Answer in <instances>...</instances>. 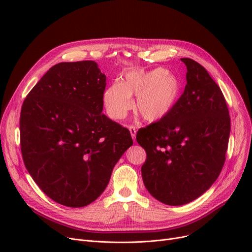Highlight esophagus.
<instances>
[{
    "label": "esophagus",
    "mask_w": 252,
    "mask_h": 252,
    "mask_svg": "<svg viewBox=\"0 0 252 252\" xmlns=\"http://www.w3.org/2000/svg\"><path fill=\"white\" fill-rule=\"evenodd\" d=\"M128 129H129V131H130V136H131V138H133V140L135 141V139H136V134H137V129H136V127H135L134 126H128Z\"/></svg>",
    "instance_id": "1"
}]
</instances>
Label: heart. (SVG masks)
Listing matches in <instances>:
<instances>
[{
  "label": "heart",
  "instance_id": "heart-1",
  "mask_svg": "<svg viewBox=\"0 0 252 252\" xmlns=\"http://www.w3.org/2000/svg\"><path fill=\"white\" fill-rule=\"evenodd\" d=\"M183 92V84L175 72L155 68L130 71L123 83L111 84L103 93V104L108 116L122 121L134 108L131 96H137V109L145 122L156 123L175 108Z\"/></svg>",
  "mask_w": 252,
  "mask_h": 252
}]
</instances>
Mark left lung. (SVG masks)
<instances>
[{
    "mask_svg": "<svg viewBox=\"0 0 252 252\" xmlns=\"http://www.w3.org/2000/svg\"><path fill=\"white\" fill-rule=\"evenodd\" d=\"M187 85L161 121L141 128L137 142L147 158L141 171L145 187L167 205L187 204L207 191L226 160L231 121L224 97L202 65L181 59Z\"/></svg>",
    "mask_w": 252,
    "mask_h": 252,
    "instance_id": "left-lung-1",
    "label": "left lung"
}]
</instances>
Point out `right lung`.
I'll return each mask as SVG.
<instances>
[{
  "instance_id": "right-lung-1",
  "label": "right lung",
  "mask_w": 252,
  "mask_h": 252,
  "mask_svg": "<svg viewBox=\"0 0 252 252\" xmlns=\"http://www.w3.org/2000/svg\"><path fill=\"white\" fill-rule=\"evenodd\" d=\"M106 75L95 61L61 62L39 79L20 113L26 169L52 200L83 207L103 193L133 145L129 130L103 110Z\"/></svg>"
}]
</instances>
